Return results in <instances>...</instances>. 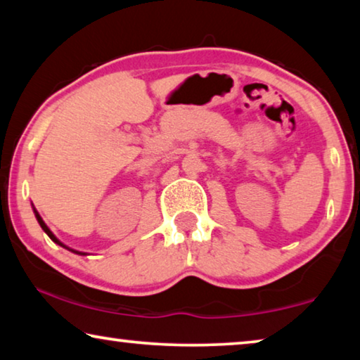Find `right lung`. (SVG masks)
<instances>
[{
  "mask_svg": "<svg viewBox=\"0 0 360 360\" xmlns=\"http://www.w3.org/2000/svg\"><path fill=\"white\" fill-rule=\"evenodd\" d=\"M35 217H37V219H39V223H40V226H41V229H43V231H45V233H46L48 236H50V238H51L53 240H55V243H56V244H60V245H63V248H66V245H64V244H61V243H60V240H58V239L55 238V234H53V233L50 231V229H48V226H46V224H45V223H43V219L40 218V214H39V213H37V212H35ZM66 249H69V248H66ZM69 250H72V249H69ZM72 252H76V254H80V255H85V254H84V252H77V250H72Z\"/></svg>",
  "mask_w": 360,
  "mask_h": 360,
  "instance_id": "obj_1",
  "label": "right lung"
}]
</instances>
